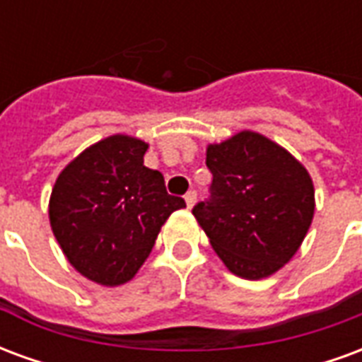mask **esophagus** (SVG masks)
Here are the masks:
<instances>
[{
    "mask_svg": "<svg viewBox=\"0 0 362 362\" xmlns=\"http://www.w3.org/2000/svg\"><path fill=\"white\" fill-rule=\"evenodd\" d=\"M184 202H186V205H188V209H192L194 204H196V192H188V194L184 196Z\"/></svg>",
    "mask_w": 362,
    "mask_h": 362,
    "instance_id": "1",
    "label": "esophagus"
}]
</instances>
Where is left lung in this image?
<instances>
[{"label":"left lung","mask_w":362,"mask_h":362,"mask_svg":"<svg viewBox=\"0 0 362 362\" xmlns=\"http://www.w3.org/2000/svg\"><path fill=\"white\" fill-rule=\"evenodd\" d=\"M211 199L194 207L213 250L230 273L272 277L295 256L314 219V182L306 166L266 135L243 129L209 143Z\"/></svg>","instance_id":"obj_1"}]
</instances>
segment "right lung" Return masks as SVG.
I'll list each match as a JSON object with an SVG mask.
<instances>
[{
	"label": "right lung",
	"mask_w": 362,
	"mask_h": 362,
	"mask_svg": "<svg viewBox=\"0 0 362 362\" xmlns=\"http://www.w3.org/2000/svg\"><path fill=\"white\" fill-rule=\"evenodd\" d=\"M149 143L114 134L83 149L58 174L48 202L52 233L83 277L119 287L149 258L160 227L186 207L143 165Z\"/></svg>",
	"instance_id": "right-lung-1"
}]
</instances>
